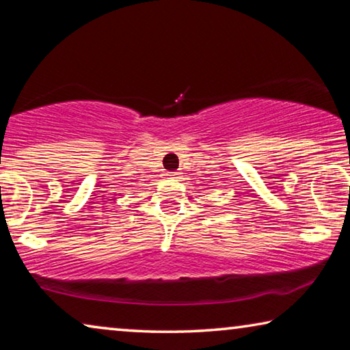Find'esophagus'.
Returning a JSON list of instances; mask_svg holds the SVG:
<instances>
[{
  "mask_svg": "<svg viewBox=\"0 0 350 350\" xmlns=\"http://www.w3.org/2000/svg\"><path fill=\"white\" fill-rule=\"evenodd\" d=\"M178 172H174V174H170V176H172V178H178Z\"/></svg>",
  "mask_w": 350,
  "mask_h": 350,
  "instance_id": "obj_1",
  "label": "esophagus"
}]
</instances>
